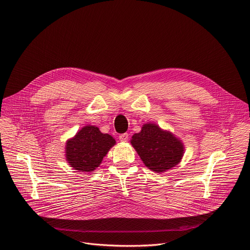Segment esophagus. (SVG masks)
<instances>
[{"label": "esophagus", "instance_id": "obj_1", "mask_svg": "<svg viewBox=\"0 0 250 250\" xmlns=\"http://www.w3.org/2000/svg\"><path fill=\"white\" fill-rule=\"evenodd\" d=\"M120 141L121 142H126L128 140V133H123V134H120L119 137Z\"/></svg>", "mask_w": 250, "mask_h": 250}]
</instances>
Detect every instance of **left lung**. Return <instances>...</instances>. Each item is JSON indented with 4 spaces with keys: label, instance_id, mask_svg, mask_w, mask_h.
Segmentation results:
<instances>
[{
    "label": "left lung",
    "instance_id": "1",
    "mask_svg": "<svg viewBox=\"0 0 250 250\" xmlns=\"http://www.w3.org/2000/svg\"><path fill=\"white\" fill-rule=\"evenodd\" d=\"M146 167L163 172L179 164L185 153V146L178 139L155 124H145L142 130L130 140Z\"/></svg>",
    "mask_w": 250,
    "mask_h": 250
}]
</instances>
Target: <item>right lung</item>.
<instances>
[{
    "label": "right lung",
    "instance_id": "add662e5",
    "mask_svg": "<svg viewBox=\"0 0 250 250\" xmlns=\"http://www.w3.org/2000/svg\"><path fill=\"white\" fill-rule=\"evenodd\" d=\"M115 145L111 135L101 132L98 126L85 125L66 142L65 160L78 171H93Z\"/></svg>",
    "mask_w": 250,
    "mask_h": 250
}]
</instances>
